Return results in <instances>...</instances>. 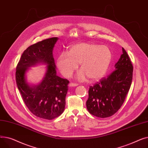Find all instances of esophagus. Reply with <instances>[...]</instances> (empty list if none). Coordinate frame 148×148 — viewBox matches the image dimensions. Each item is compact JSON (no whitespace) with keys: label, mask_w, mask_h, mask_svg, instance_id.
Instances as JSON below:
<instances>
[{"label":"esophagus","mask_w":148,"mask_h":148,"mask_svg":"<svg viewBox=\"0 0 148 148\" xmlns=\"http://www.w3.org/2000/svg\"><path fill=\"white\" fill-rule=\"evenodd\" d=\"M78 86V84H77V83H70L69 84V87H74V86Z\"/></svg>","instance_id":"esophagus-1"}]
</instances>
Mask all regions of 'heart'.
<instances>
[{
	"label": "heart",
	"mask_w": 148,
	"mask_h": 148,
	"mask_svg": "<svg viewBox=\"0 0 148 148\" xmlns=\"http://www.w3.org/2000/svg\"><path fill=\"white\" fill-rule=\"evenodd\" d=\"M112 52L106 45L82 42L72 45L68 52H62L58 56L56 65L60 73L69 77L78 68L76 75L79 81L97 80L104 76L112 60Z\"/></svg>",
	"instance_id": "obj_1"
}]
</instances>
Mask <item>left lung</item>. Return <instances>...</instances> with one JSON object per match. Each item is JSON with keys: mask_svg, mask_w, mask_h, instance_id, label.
Returning <instances> with one entry per match:
<instances>
[{"mask_svg": "<svg viewBox=\"0 0 148 148\" xmlns=\"http://www.w3.org/2000/svg\"><path fill=\"white\" fill-rule=\"evenodd\" d=\"M114 71L89 89L86 101L88 112L98 118L110 117L123 104L133 79V66L126 51L114 65Z\"/></svg>", "mask_w": 148, "mask_h": 148, "instance_id": "1", "label": "left lung"}]
</instances>
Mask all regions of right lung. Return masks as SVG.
I'll list each match as a JSON object with an SVG mask.
<instances>
[{"label": "right lung", "mask_w": 148, "mask_h": 148, "mask_svg": "<svg viewBox=\"0 0 148 148\" xmlns=\"http://www.w3.org/2000/svg\"><path fill=\"white\" fill-rule=\"evenodd\" d=\"M58 37L47 39L29 46L22 54L15 79L23 101L38 118L51 120L64 112L69 81L56 75L53 51ZM46 64V73L38 84H29L26 73L29 67Z\"/></svg>", "instance_id": "right-lung-1"}]
</instances>
